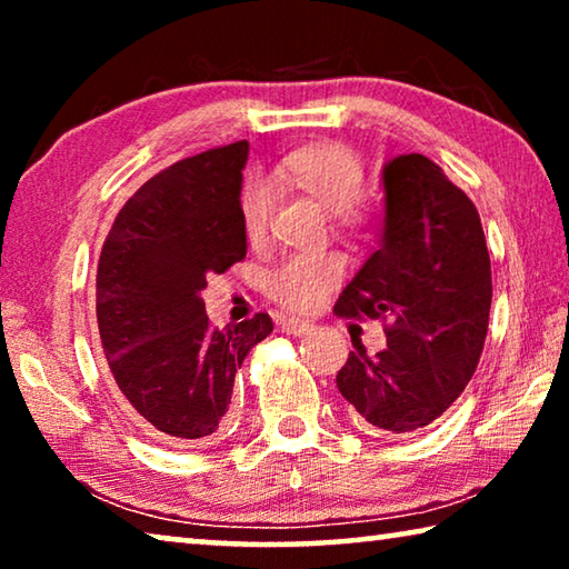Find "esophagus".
<instances>
[{"instance_id":"obj_1","label":"esophagus","mask_w":569,"mask_h":569,"mask_svg":"<svg viewBox=\"0 0 569 569\" xmlns=\"http://www.w3.org/2000/svg\"><path fill=\"white\" fill-rule=\"evenodd\" d=\"M281 331H283V333L301 336V333H306V331H311V323L303 321V319H296V316H288V319L281 321Z\"/></svg>"}]
</instances>
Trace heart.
Wrapping results in <instances>:
<instances>
[{"label": "heart", "instance_id": "1", "mask_svg": "<svg viewBox=\"0 0 569 569\" xmlns=\"http://www.w3.org/2000/svg\"><path fill=\"white\" fill-rule=\"evenodd\" d=\"M273 180L291 186L313 198L321 208L333 213L336 223L356 230L366 223L361 192L366 182L363 162L341 142L306 146L278 162ZM276 206V192L263 178H248L238 192V213L250 246H261L268 236ZM343 261L333 253L293 256L271 276V296L291 311L308 313L323 303V298L341 281Z\"/></svg>", "mask_w": 569, "mask_h": 569}]
</instances>
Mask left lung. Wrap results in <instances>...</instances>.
Here are the masks:
<instances>
[{
    "instance_id": "obj_1",
    "label": "left lung",
    "mask_w": 569,
    "mask_h": 569,
    "mask_svg": "<svg viewBox=\"0 0 569 569\" xmlns=\"http://www.w3.org/2000/svg\"><path fill=\"white\" fill-rule=\"evenodd\" d=\"M387 218L373 250L343 288L333 313L381 319L387 349L356 346L336 387L366 431L413 435L439 419L475 377L485 349L492 266L467 192L429 158L383 168Z\"/></svg>"
}]
</instances>
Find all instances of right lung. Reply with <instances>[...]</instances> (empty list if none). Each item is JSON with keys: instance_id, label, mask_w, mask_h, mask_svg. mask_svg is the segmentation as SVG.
<instances>
[{"instance_id": "1", "label": "right lung", "mask_w": 569, "mask_h": 569, "mask_svg": "<svg viewBox=\"0 0 569 569\" xmlns=\"http://www.w3.org/2000/svg\"><path fill=\"white\" fill-rule=\"evenodd\" d=\"M248 142L160 170L122 206L98 263V326L114 389L170 445H203L228 421L236 371L273 331L268 313L210 326L200 291L246 258L238 192Z\"/></svg>"}]
</instances>
